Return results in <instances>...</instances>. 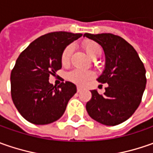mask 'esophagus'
I'll return each mask as SVG.
<instances>
[{"label":"esophagus","instance_id":"esophagus-1","mask_svg":"<svg viewBox=\"0 0 153 153\" xmlns=\"http://www.w3.org/2000/svg\"><path fill=\"white\" fill-rule=\"evenodd\" d=\"M77 93H80V92H82V88H81V87H77Z\"/></svg>","mask_w":153,"mask_h":153}]
</instances>
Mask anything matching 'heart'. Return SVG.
Masks as SVG:
<instances>
[{"mask_svg": "<svg viewBox=\"0 0 153 153\" xmlns=\"http://www.w3.org/2000/svg\"><path fill=\"white\" fill-rule=\"evenodd\" d=\"M82 48L87 53V54L92 59L100 56L102 52L101 47L97 42L90 40H87L83 42ZM71 53H72V46L69 45L64 49L61 54V63L63 65H67L70 62ZM93 76L94 74L92 71L87 70H80V69L72 70L67 75L68 79L76 84H84L88 80L91 79Z\"/></svg>", "mask_w": 153, "mask_h": 153, "instance_id": "b5f03b06", "label": "heart"}]
</instances>
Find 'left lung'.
Here are the masks:
<instances>
[{"label": "left lung", "mask_w": 153, "mask_h": 153, "mask_svg": "<svg viewBox=\"0 0 153 153\" xmlns=\"http://www.w3.org/2000/svg\"><path fill=\"white\" fill-rule=\"evenodd\" d=\"M84 36L102 47L105 66L98 82L108 83L104 94L92 90L86 104L88 115L104 125L115 126L128 119L138 108L146 88V69L137 52L121 36L111 33Z\"/></svg>", "instance_id": "8db88e82"}]
</instances>
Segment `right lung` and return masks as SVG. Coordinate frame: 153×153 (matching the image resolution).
Wrapping results in <instances>:
<instances>
[{
    "instance_id": "obj_1",
    "label": "right lung",
    "mask_w": 153,
    "mask_h": 153,
    "mask_svg": "<svg viewBox=\"0 0 153 153\" xmlns=\"http://www.w3.org/2000/svg\"><path fill=\"white\" fill-rule=\"evenodd\" d=\"M82 36L66 31L46 34L17 59L11 72V94L17 110L28 122L44 125L63 116L76 87L71 82L55 87L48 80L61 69L64 49Z\"/></svg>"
}]
</instances>
